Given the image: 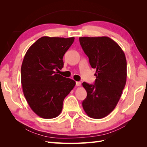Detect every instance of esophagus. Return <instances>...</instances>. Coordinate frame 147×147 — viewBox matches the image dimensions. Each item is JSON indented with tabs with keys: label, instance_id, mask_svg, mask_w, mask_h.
Returning <instances> with one entry per match:
<instances>
[{
	"label": "esophagus",
	"instance_id": "1",
	"mask_svg": "<svg viewBox=\"0 0 147 147\" xmlns=\"http://www.w3.org/2000/svg\"><path fill=\"white\" fill-rule=\"evenodd\" d=\"M76 86H81V82H76Z\"/></svg>",
	"mask_w": 147,
	"mask_h": 147
}]
</instances>
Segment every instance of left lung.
Returning a JSON list of instances; mask_svg holds the SVG:
<instances>
[{
	"label": "left lung",
	"mask_w": 147,
	"mask_h": 147,
	"mask_svg": "<svg viewBox=\"0 0 147 147\" xmlns=\"http://www.w3.org/2000/svg\"><path fill=\"white\" fill-rule=\"evenodd\" d=\"M79 40L92 68L96 69L94 84L82 83L87 92L83 108L88 117L100 119L114 110L125 86V55L118 44L108 37H83Z\"/></svg>",
	"instance_id": "left-lung-1"
}]
</instances>
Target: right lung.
Listing matches in <instances>:
<instances>
[{"label":"right lung","instance_id":"obj_1","mask_svg":"<svg viewBox=\"0 0 147 147\" xmlns=\"http://www.w3.org/2000/svg\"><path fill=\"white\" fill-rule=\"evenodd\" d=\"M74 39L42 37L24 56L21 69L24 96L30 109L42 118L58 116L65 97L76 84L55 72L63 67V56Z\"/></svg>","mask_w":147,"mask_h":147}]
</instances>
